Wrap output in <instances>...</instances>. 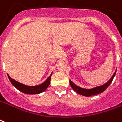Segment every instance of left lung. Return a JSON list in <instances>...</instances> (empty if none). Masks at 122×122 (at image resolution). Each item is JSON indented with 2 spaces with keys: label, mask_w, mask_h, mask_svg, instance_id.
<instances>
[{
  "label": "left lung",
  "mask_w": 122,
  "mask_h": 122,
  "mask_svg": "<svg viewBox=\"0 0 122 122\" xmlns=\"http://www.w3.org/2000/svg\"><path fill=\"white\" fill-rule=\"evenodd\" d=\"M116 72V70H115L114 74L112 75V76L111 77V79H109L107 83H105L102 85L96 86V87H94V88H92V89H83V88H81V87H79V86H77L76 85H75L71 80H70L69 81H70V86H72V88L73 90L75 92H76L77 93L79 94H81L82 96H88L89 97V96H91L96 95V94H99L100 93L103 92L110 85V84L111 83V82L113 80V78L115 76Z\"/></svg>",
  "instance_id": "left-lung-1"
}]
</instances>
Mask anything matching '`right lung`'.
I'll list each match as a JSON object with an SVG mask.
<instances>
[{"instance_id": "1", "label": "right lung", "mask_w": 122, "mask_h": 122, "mask_svg": "<svg viewBox=\"0 0 122 122\" xmlns=\"http://www.w3.org/2000/svg\"><path fill=\"white\" fill-rule=\"evenodd\" d=\"M52 73L53 72H52V74L50 75L49 77L46 79L45 82H43V83L38 85H36V86L26 85L20 83L19 82L15 81V79H12L8 74V76L11 84L19 91L24 94H37L43 92L48 87V86L50 85V79L52 77Z\"/></svg>"}]
</instances>
